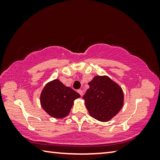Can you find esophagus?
<instances>
[{
	"label": "esophagus",
	"instance_id": "1",
	"mask_svg": "<svg viewBox=\"0 0 160 160\" xmlns=\"http://www.w3.org/2000/svg\"><path fill=\"white\" fill-rule=\"evenodd\" d=\"M78 92L80 94V96H82L83 95V92L82 90H78Z\"/></svg>",
	"mask_w": 160,
	"mask_h": 160
}]
</instances>
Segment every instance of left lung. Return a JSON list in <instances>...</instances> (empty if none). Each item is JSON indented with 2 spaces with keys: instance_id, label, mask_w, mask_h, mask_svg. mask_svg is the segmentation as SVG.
Segmentation results:
<instances>
[{
  "instance_id": "8db88e82",
  "label": "left lung",
  "mask_w": 160,
  "mask_h": 160,
  "mask_svg": "<svg viewBox=\"0 0 160 160\" xmlns=\"http://www.w3.org/2000/svg\"><path fill=\"white\" fill-rule=\"evenodd\" d=\"M82 99L90 115L102 122L115 116L123 105V92L118 84L107 76L94 77Z\"/></svg>"
}]
</instances>
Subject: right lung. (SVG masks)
<instances>
[{
    "label": "right lung",
    "instance_id": "right-lung-1",
    "mask_svg": "<svg viewBox=\"0 0 160 160\" xmlns=\"http://www.w3.org/2000/svg\"><path fill=\"white\" fill-rule=\"evenodd\" d=\"M80 97L72 89L56 79L45 85L40 96V102L43 109L48 115L62 118L68 115L75 99Z\"/></svg>",
    "mask_w": 160,
    "mask_h": 160
}]
</instances>
